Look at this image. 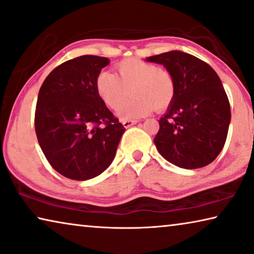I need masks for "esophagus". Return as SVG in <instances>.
<instances>
[{
	"label": "esophagus",
	"mask_w": 254,
	"mask_h": 254,
	"mask_svg": "<svg viewBox=\"0 0 254 254\" xmlns=\"http://www.w3.org/2000/svg\"><path fill=\"white\" fill-rule=\"evenodd\" d=\"M138 123L136 120H123L122 124L124 126V127H130L131 126H134V124Z\"/></svg>",
	"instance_id": "1"
}]
</instances>
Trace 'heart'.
<instances>
[{
	"label": "heart",
	"instance_id": "b5f03b06",
	"mask_svg": "<svg viewBox=\"0 0 254 254\" xmlns=\"http://www.w3.org/2000/svg\"><path fill=\"white\" fill-rule=\"evenodd\" d=\"M118 75L102 71L96 78L99 98L112 110L119 108L130 96L119 115L122 120L139 119L154 111H164L175 98L176 84L170 71L141 60H124L116 65Z\"/></svg>",
	"mask_w": 254,
	"mask_h": 254
}]
</instances>
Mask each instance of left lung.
Segmentation results:
<instances>
[{
	"label": "left lung",
	"instance_id": "8db88e82",
	"mask_svg": "<svg viewBox=\"0 0 254 254\" xmlns=\"http://www.w3.org/2000/svg\"><path fill=\"white\" fill-rule=\"evenodd\" d=\"M174 76L175 98L160 118L154 142L165 159L194 170L207 166L226 141L231 107L215 70L195 56L172 51L147 58Z\"/></svg>",
	"mask_w": 254,
	"mask_h": 254
}]
</instances>
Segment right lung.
I'll return each instance as SVG.
<instances>
[{
    "instance_id": "1",
    "label": "right lung",
    "mask_w": 254,
    "mask_h": 254,
    "mask_svg": "<svg viewBox=\"0 0 254 254\" xmlns=\"http://www.w3.org/2000/svg\"><path fill=\"white\" fill-rule=\"evenodd\" d=\"M110 60L82 55L56 66L39 89L35 130L48 163L75 181L94 179L115 157L126 131L96 91Z\"/></svg>"
}]
</instances>
